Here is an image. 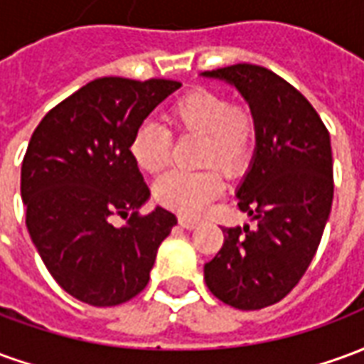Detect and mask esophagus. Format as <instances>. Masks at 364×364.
<instances>
[{
	"mask_svg": "<svg viewBox=\"0 0 364 364\" xmlns=\"http://www.w3.org/2000/svg\"><path fill=\"white\" fill-rule=\"evenodd\" d=\"M179 224H181L183 228L195 230L198 226V220H195V218H189V216H179Z\"/></svg>",
	"mask_w": 364,
	"mask_h": 364,
	"instance_id": "esophagus-1",
	"label": "esophagus"
}]
</instances>
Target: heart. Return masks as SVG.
<instances>
[{
    "label": "heart",
    "mask_w": 364,
    "mask_h": 364,
    "mask_svg": "<svg viewBox=\"0 0 364 364\" xmlns=\"http://www.w3.org/2000/svg\"><path fill=\"white\" fill-rule=\"evenodd\" d=\"M169 122L177 130L206 136L203 164L216 166L226 175H236L252 151L255 122L244 105H232L226 95L195 90L169 107ZM136 166L150 175L161 173L171 156V132L156 122H142L130 140ZM222 193L220 175L206 171H171L164 175L154 195L161 205L183 214H198Z\"/></svg>",
    "instance_id": "heart-1"
}]
</instances>
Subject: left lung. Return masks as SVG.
<instances>
[{
    "instance_id": "left-lung-1",
    "label": "left lung",
    "mask_w": 364,
    "mask_h": 364,
    "mask_svg": "<svg viewBox=\"0 0 364 364\" xmlns=\"http://www.w3.org/2000/svg\"><path fill=\"white\" fill-rule=\"evenodd\" d=\"M200 75L236 87L255 122L236 198L257 226L222 230L206 287L224 304L261 310L296 287L320 245L333 200L329 132L308 99L267 68L236 64Z\"/></svg>"
}]
</instances>
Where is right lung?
<instances>
[{"instance_id":"1","label":"right lung","mask_w":364,"mask_h":364,"mask_svg":"<svg viewBox=\"0 0 364 364\" xmlns=\"http://www.w3.org/2000/svg\"><path fill=\"white\" fill-rule=\"evenodd\" d=\"M173 80L99 77L56 105L31 136L21 167V198L36 252L68 294L117 306L146 289L156 253L177 224L156 206L130 154L136 128ZM114 213L131 220L112 227Z\"/></svg>"}]
</instances>
